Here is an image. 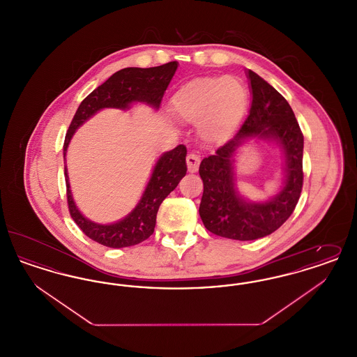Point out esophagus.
<instances>
[{
    "label": "esophagus",
    "instance_id": "esophagus-1",
    "mask_svg": "<svg viewBox=\"0 0 357 357\" xmlns=\"http://www.w3.org/2000/svg\"><path fill=\"white\" fill-rule=\"evenodd\" d=\"M199 162H201V158L195 153H188L186 156L187 169L190 172H197L198 171Z\"/></svg>",
    "mask_w": 357,
    "mask_h": 357
}]
</instances>
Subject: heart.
<instances>
[{"instance_id": "1", "label": "heart", "mask_w": 357, "mask_h": 357, "mask_svg": "<svg viewBox=\"0 0 357 357\" xmlns=\"http://www.w3.org/2000/svg\"><path fill=\"white\" fill-rule=\"evenodd\" d=\"M248 93L243 84L229 76L198 77L182 85L172 96L175 118L198 123V132L210 144L226 143L242 121Z\"/></svg>"}]
</instances>
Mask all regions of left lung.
<instances>
[{"label":"left lung","mask_w":357,"mask_h":357,"mask_svg":"<svg viewBox=\"0 0 357 357\" xmlns=\"http://www.w3.org/2000/svg\"><path fill=\"white\" fill-rule=\"evenodd\" d=\"M252 105L236 136L199 166L204 195L199 215L215 236L253 241L275 231L291 215L303 190L304 136L285 98L255 72L246 70ZM252 138L274 141L284 155L283 186L268 202L250 203L237 191L234 158L237 149Z\"/></svg>","instance_id":"obj_1"}]
</instances>
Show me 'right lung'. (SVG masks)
I'll return each instance as SVG.
<instances>
[{
	"mask_svg": "<svg viewBox=\"0 0 357 357\" xmlns=\"http://www.w3.org/2000/svg\"><path fill=\"white\" fill-rule=\"evenodd\" d=\"M178 68L176 61L153 68H124L92 91L79 105L64 142V160L72 136L86 120L104 108L128 109L134 102H146L159 108L165 91ZM186 147L179 144L162 153L153 166L151 178L135 208L123 220L102 225L85 218L73 201L67 165L64 167L70 217L86 237L108 248H127L146 241L153 233L159 206L186 175ZM66 163V162H64Z\"/></svg>",
	"mask_w": 357,
	"mask_h": 357,
	"instance_id": "right-lung-1",
	"label": "right lung"
}]
</instances>
